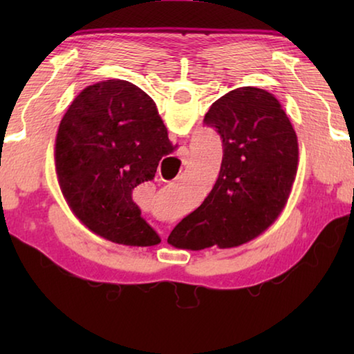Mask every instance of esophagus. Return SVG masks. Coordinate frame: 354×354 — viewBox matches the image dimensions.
Segmentation results:
<instances>
[{"label": "esophagus", "mask_w": 354, "mask_h": 354, "mask_svg": "<svg viewBox=\"0 0 354 354\" xmlns=\"http://www.w3.org/2000/svg\"><path fill=\"white\" fill-rule=\"evenodd\" d=\"M185 154H187V148H183L181 149V156H185Z\"/></svg>", "instance_id": "esophagus-1"}]
</instances>
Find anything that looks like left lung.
<instances>
[{
    "instance_id": "left-lung-1",
    "label": "left lung",
    "mask_w": 354,
    "mask_h": 354,
    "mask_svg": "<svg viewBox=\"0 0 354 354\" xmlns=\"http://www.w3.org/2000/svg\"><path fill=\"white\" fill-rule=\"evenodd\" d=\"M205 123L223 139L218 178L167 242L192 251L241 247L266 232L287 205L299 160L295 129L279 100L257 87L223 95Z\"/></svg>"
}]
</instances>
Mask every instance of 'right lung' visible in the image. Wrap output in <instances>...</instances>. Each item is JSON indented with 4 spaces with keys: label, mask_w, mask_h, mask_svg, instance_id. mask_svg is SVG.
I'll list each match as a JSON object with an SVG mask.
<instances>
[{
    "label": "right lung",
    "mask_w": 354,
    "mask_h": 354,
    "mask_svg": "<svg viewBox=\"0 0 354 354\" xmlns=\"http://www.w3.org/2000/svg\"><path fill=\"white\" fill-rule=\"evenodd\" d=\"M175 147L158 107L134 84L107 80L84 88L61 120L57 183L71 212L107 241L153 247L159 236L140 217L133 189L156 175Z\"/></svg>",
    "instance_id": "add662e5"
}]
</instances>
